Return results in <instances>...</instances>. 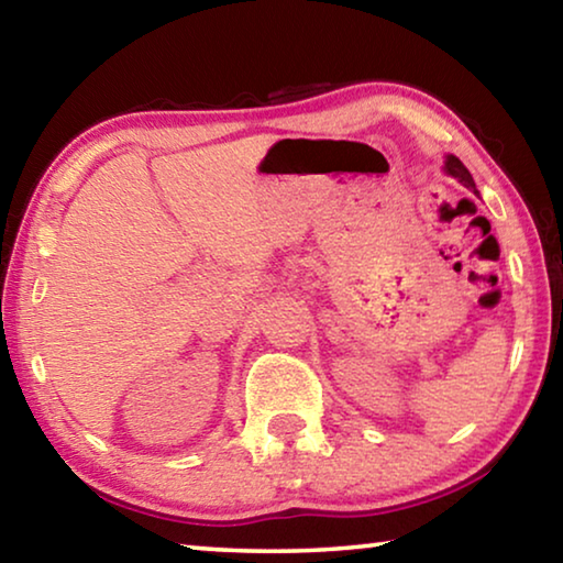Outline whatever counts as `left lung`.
I'll use <instances>...</instances> for the list:
<instances>
[{"label": "left lung", "mask_w": 563, "mask_h": 563, "mask_svg": "<svg viewBox=\"0 0 563 563\" xmlns=\"http://www.w3.org/2000/svg\"><path fill=\"white\" fill-rule=\"evenodd\" d=\"M446 174H452L454 178H460L466 188H472L474 194H476V186H474V180H472V174H470V170H466V166L456 156L446 158Z\"/></svg>", "instance_id": "obj_1"}]
</instances>
